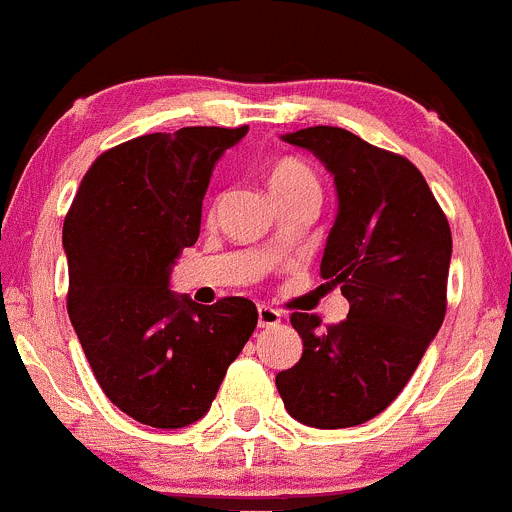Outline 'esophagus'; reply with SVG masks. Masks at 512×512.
<instances>
[{
	"label": "esophagus",
	"mask_w": 512,
	"mask_h": 512,
	"mask_svg": "<svg viewBox=\"0 0 512 512\" xmlns=\"http://www.w3.org/2000/svg\"><path fill=\"white\" fill-rule=\"evenodd\" d=\"M281 321V314L271 306H259V326H276Z\"/></svg>",
	"instance_id": "1"
}]
</instances>
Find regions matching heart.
Instances as JSON below:
<instances>
[{"mask_svg":"<svg viewBox=\"0 0 512 512\" xmlns=\"http://www.w3.org/2000/svg\"><path fill=\"white\" fill-rule=\"evenodd\" d=\"M301 188H319V180L299 160H279L269 173V191L271 196H281V193L301 191Z\"/></svg>","mask_w":512,"mask_h":512,"instance_id":"1","label":"heart"}]
</instances>
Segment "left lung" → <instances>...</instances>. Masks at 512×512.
I'll return each mask as SVG.
<instances>
[{"instance_id": "left-lung-1", "label": "left lung", "mask_w": 512, "mask_h": 512, "mask_svg": "<svg viewBox=\"0 0 512 512\" xmlns=\"http://www.w3.org/2000/svg\"><path fill=\"white\" fill-rule=\"evenodd\" d=\"M321 160L337 188L321 279L342 286L349 314L321 329L291 314L304 354L276 374L284 407L301 425L339 430L387 410L445 319L452 236L427 180L402 155L332 125L281 135Z\"/></svg>"}]
</instances>
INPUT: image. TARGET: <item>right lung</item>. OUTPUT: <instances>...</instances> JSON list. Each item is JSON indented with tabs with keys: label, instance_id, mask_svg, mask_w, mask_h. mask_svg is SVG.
Returning <instances> with one entry per match:
<instances>
[{
	"label": "right lung",
	"instance_id": "1",
	"mask_svg": "<svg viewBox=\"0 0 512 512\" xmlns=\"http://www.w3.org/2000/svg\"><path fill=\"white\" fill-rule=\"evenodd\" d=\"M246 133L180 128L128 140L92 163L65 218L70 321L102 392L143 425L201 420L259 321L243 296L201 306L168 289L201 233L213 168Z\"/></svg>",
	"mask_w": 512,
	"mask_h": 512
}]
</instances>
